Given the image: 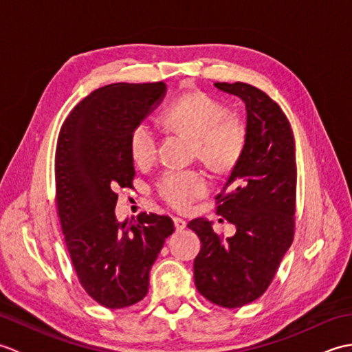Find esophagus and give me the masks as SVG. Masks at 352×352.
Wrapping results in <instances>:
<instances>
[{
	"mask_svg": "<svg viewBox=\"0 0 352 352\" xmlns=\"http://www.w3.org/2000/svg\"><path fill=\"white\" fill-rule=\"evenodd\" d=\"M174 226H175L177 231H182V230L186 228V226H188V223H186V221L182 219V218H174Z\"/></svg>",
	"mask_w": 352,
	"mask_h": 352,
	"instance_id": "34e87169",
	"label": "esophagus"
}]
</instances>
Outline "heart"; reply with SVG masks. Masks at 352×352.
Listing matches in <instances>:
<instances>
[{"instance_id":"b5f03b06","label":"heart","mask_w":352,"mask_h":352,"mask_svg":"<svg viewBox=\"0 0 352 352\" xmlns=\"http://www.w3.org/2000/svg\"><path fill=\"white\" fill-rule=\"evenodd\" d=\"M162 121L166 129L193 138V154L216 172H227L241 159L246 145V129L227 107L210 95L189 92L164 109ZM131 157L138 164L154 160L157 151L155 131L148 122L133 126L129 138ZM208 186L199 170H166L157 182V192L178 210L189 208L203 197Z\"/></svg>"}]
</instances>
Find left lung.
I'll list each match as a JSON object with an SVG mask.
<instances>
[{"label":"left lung","mask_w":352,"mask_h":352,"mask_svg":"<svg viewBox=\"0 0 352 352\" xmlns=\"http://www.w3.org/2000/svg\"><path fill=\"white\" fill-rule=\"evenodd\" d=\"M241 98L246 110V145L216 199L234 223L226 241L213 222L198 218L189 228L201 239L193 261L198 292L226 309H237L265 294L294 241L296 162L295 140L278 104L248 83H214Z\"/></svg>","instance_id":"8db88e82"}]
</instances>
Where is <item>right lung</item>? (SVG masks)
Here are the masks:
<instances>
[{
  "mask_svg": "<svg viewBox=\"0 0 352 352\" xmlns=\"http://www.w3.org/2000/svg\"><path fill=\"white\" fill-rule=\"evenodd\" d=\"M166 85L113 83L96 89L66 118L56 149V199L81 286L107 309L144 300L149 271L174 233L169 216L118 221L116 189L133 188V126L159 107Z\"/></svg>",
  "mask_w": 352,
  "mask_h": 352,
  "instance_id": "right-lung-1",
  "label": "right lung"
}]
</instances>
